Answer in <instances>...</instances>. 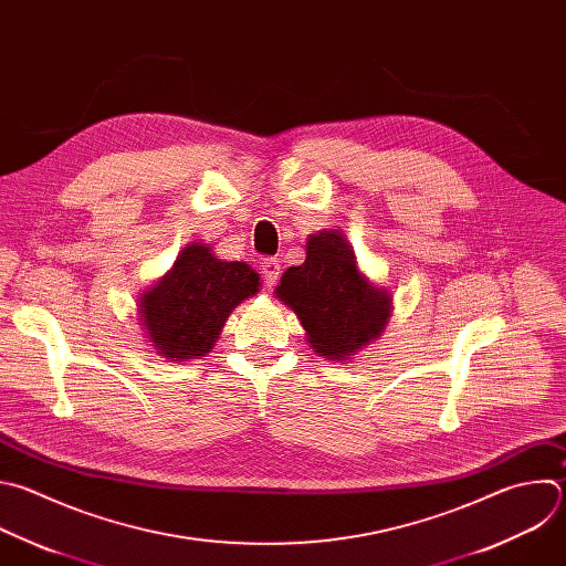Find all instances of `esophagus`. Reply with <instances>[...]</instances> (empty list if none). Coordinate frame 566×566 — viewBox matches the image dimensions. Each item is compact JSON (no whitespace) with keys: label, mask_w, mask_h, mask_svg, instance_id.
Returning <instances> with one entry per match:
<instances>
[{"label":"esophagus","mask_w":566,"mask_h":566,"mask_svg":"<svg viewBox=\"0 0 566 566\" xmlns=\"http://www.w3.org/2000/svg\"><path fill=\"white\" fill-rule=\"evenodd\" d=\"M280 260H275V258H271V260H264L262 262V277H264V282H266V286H273L275 282H277V277H280Z\"/></svg>","instance_id":"obj_1"}]
</instances>
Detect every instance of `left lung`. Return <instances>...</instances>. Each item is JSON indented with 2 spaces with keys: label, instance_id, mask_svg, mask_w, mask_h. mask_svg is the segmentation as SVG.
<instances>
[{
  "label": "left lung",
  "instance_id": "obj_1",
  "mask_svg": "<svg viewBox=\"0 0 566 566\" xmlns=\"http://www.w3.org/2000/svg\"><path fill=\"white\" fill-rule=\"evenodd\" d=\"M275 293L295 311L315 353L337 359L378 337L391 308V297L359 275L337 231L311 235L304 264L291 266Z\"/></svg>",
  "mask_w": 566,
  "mask_h": 566
}]
</instances>
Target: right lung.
<instances>
[{
  "label": "right lung",
  "mask_w": 566,
  "mask_h": 566,
  "mask_svg": "<svg viewBox=\"0 0 566 566\" xmlns=\"http://www.w3.org/2000/svg\"><path fill=\"white\" fill-rule=\"evenodd\" d=\"M260 275L244 262H222L209 247H186L172 271L142 297V322L159 355L200 359L218 339L229 313L258 293Z\"/></svg>",
  "instance_id": "1"
}]
</instances>
